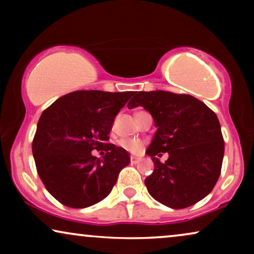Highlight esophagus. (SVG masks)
Returning a JSON list of instances; mask_svg holds the SVG:
<instances>
[{
    "instance_id": "obj_1",
    "label": "esophagus",
    "mask_w": 254,
    "mask_h": 254,
    "mask_svg": "<svg viewBox=\"0 0 254 254\" xmlns=\"http://www.w3.org/2000/svg\"><path fill=\"white\" fill-rule=\"evenodd\" d=\"M140 161H141V158L135 157V156H131V157H130V162H131V164H136V163H138Z\"/></svg>"
}]
</instances>
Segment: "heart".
I'll return each mask as SVG.
<instances>
[{"mask_svg": "<svg viewBox=\"0 0 254 254\" xmlns=\"http://www.w3.org/2000/svg\"><path fill=\"white\" fill-rule=\"evenodd\" d=\"M119 145L124 148L125 150L133 152V154H137L143 148V143L142 141L137 140V138H123L119 141Z\"/></svg>", "mask_w": 254, "mask_h": 254, "instance_id": "b5f03b06", "label": "heart"}]
</instances>
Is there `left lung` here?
I'll return each mask as SVG.
<instances>
[{
	"label": "left lung",
	"instance_id": "1",
	"mask_svg": "<svg viewBox=\"0 0 254 254\" xmlns=\"http://www.w3.org/2000/svg\"><path fill=\"white\" fill-rule=\"evenodd\" d=\"M127 106L144 107L157 127L145 150L155 165L144 180L149 194L172 209L206 197L221 175L224 155L216 114L192 96L162 90L136 92ZM161 152L169 154L165 163L157 158Z\"/></svg>",
	"mask_w": 254,
	"mask_h": 254
}]
</instances>
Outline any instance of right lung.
Instances as JSON below:
<instances>
[{
  "instance_id": "add662e5",
  "label": "right lung",
  "mask_w": 254,
  "mask_h": 254,
  "mask_svg": "<svg viewBox=\"0 0 254 254\" xmlns=\"http://www.w3.org/2000/svg\"><path fill=\"white\" fill-rule=\"evenodd\" d=\"M133 91H74L41 114L32 142L37 171L46 190L71 208L92 206L109 195L130 162L124 148L106 143L114 119ZM103 147V160L91 151Z\"/></svg>"
}]
</instances>
